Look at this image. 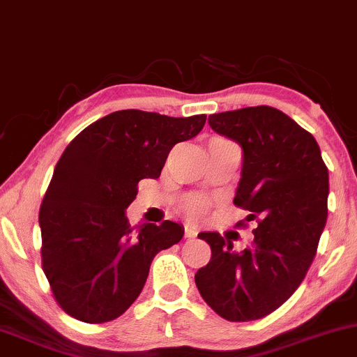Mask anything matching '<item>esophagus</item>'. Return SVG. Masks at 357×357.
<instances>
[{"mask_svg": "<svg viewBox=\"0 0 357 357\" xmlns=\"http://www.w3.org/2000/svg\"><path fill=\"white\" fill-rule=\"evenodd\" d=\"M196 227L195 226H191V225H186L184 226V238H188V239H192V238H196Z\"/></svg>", "mask_w": 357, "mask_h": 357, "instance_id": "34e87169", "label": "esophagus"}]
</instances>
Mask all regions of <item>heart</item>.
Listing matches in <instances>:
<instances>
[{
  "label": "heart",
  "mask_w": 357,
  "mask_h": 357,
  "mask_svg": "<svg viewBox=\"0 0 357 357\" xmlns=\"http://www.w3.org/2000/svg\"><path fill=\"white\" fill-rule=\"evenodd\" d=\"M208 209H209V201L203 196H192L190 199L184 201L183 204V211L190 214L192 218L203 216V214L208 213Z\"/></svg>",
  "instance_id": "heart-1"
}]
</instances>
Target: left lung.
Wrapping results in <instances>:
<instances>
[{"label": "left lung", "mask_w": 357, "mask_h": 357, "mask_svg": "<svg viewBox=\"0 0 357 357\" xmlns=\"http://www.w3.org/2000/svg\"><path fill=\"white\" fill-rule=\"evenodd\" d=\"M208 123L243 148L234 206L257 226L243 251L220 233L197 234L211 261L195 281L216 314L246 323L276 311L306 278L328 220L329 174L314 136L271 106L211 114Z\"/></svg>", "instance_id": "obj_1"}]
</instances>
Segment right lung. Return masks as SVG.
Returning a JSON list of instances; mask_svg holds the SVG:
<instances>
[{"label": "right lung", "instance_id": "1", "mask_svg": "<svg viewBox=\"0 0 357 357\" xmlns=\"http://www.w3.org/2000/svg\"><path fill=\"white\" fill-rule=\"evenodd\" d=\"M190 118L114 111L84 128L56 162L40 208L41 266L56 303L89 324L119 317L143 291L149 266L181 241L178 222L131 227L137 183L160 178L174 144L203 130Z\"/></svg>", "mask_w": 357, "mask_h": 357}]
</instances>
